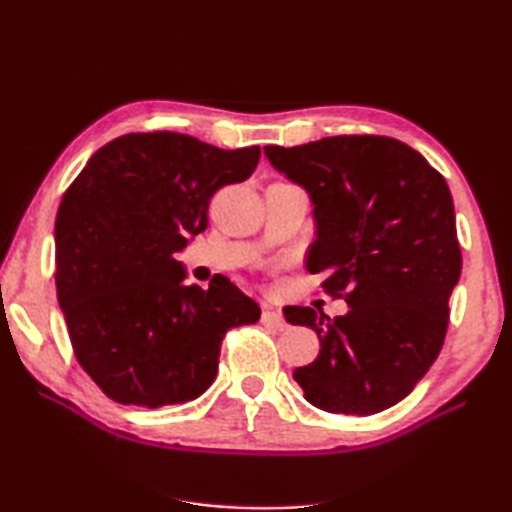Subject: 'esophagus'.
Returning <instances> with one entry per match:
<instances>
[{
	"label": "esophagus",
	"mask_w": 512,
	"mask_h": 512,
	"mask_svg": "<svg viewBox=\"0 0 512 512\" xmlns=\"http://www.w3.org/2000/svg\"><path fill=\"white\" fill-rule=\"evenodd\" d=\"M262 323H264L266 327H273V329H284V327H287V323H284V318H282L280 311H275V309H271V307H264V311H262Z\"/></svg>",
	"instance_id": "esophagus-1"
}]
</instances>
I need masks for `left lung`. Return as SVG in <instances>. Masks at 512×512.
Here are the masks:
<instances>
[{"label": "left lung", "mask_w": 512, "mask_h": 512, "mask_svg": "<svg viewBox=\"0 0 512 512\" xmlns=\"http://www.w3.org/2000/svg\"><path fill=\"white\" fill-rule=\"evenodd\" d=\"M273 167L307 189L316 241L307 271L348 302L327 318L287 307L311 327L318 357L293 370L316 409L372 415L409 395L436 361L461 277L454 201L418 151L384 135H336L302 146H264Z\"/></svg>", "instance_id": "8db88e82"}]
</instances>
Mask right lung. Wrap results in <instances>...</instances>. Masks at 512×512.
Here are the masks:
<instances>
[{"label":"right lung","mask_w":512,"mask_h":512,"mask_svg":"<svg viewBox=\"0 0 512 512\" xmlns=\"http://www.w3.org/2000/svg\"><path fill=\"white\" fill-rule=\"evenodd\" d=\"M259 146L128 133L92 155L56 214V293L74 357L110 400L158 406L207 391L228 329L259 320L228 277L185 284L173 259L207 228L221 187L244 183Z\"/></svg>","instance_id":"right-lung-1"}]
</instances>
